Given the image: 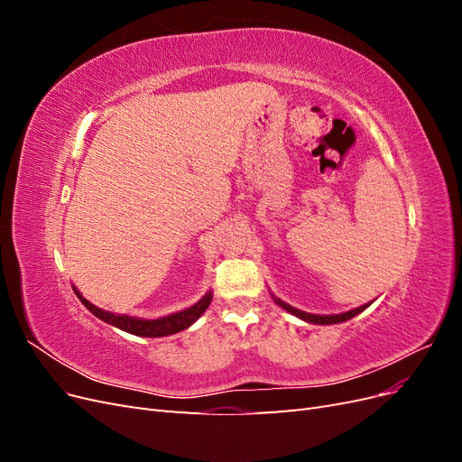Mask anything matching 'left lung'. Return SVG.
I'll list each match as a JSON object with an SVG mask.
<instances>
[{"label": "left lung", "mask_w": 462, "mask_h": 462, "mask_svg": "<svg viewBox=\"0 0 462 462\" xmlns=\"http://www.w3.org/2000/svg\"><path fill=\"white\" fill-rule=\"evenodd\" d=\"M272 299H273V302L277 304V306H282L283 310H287L289 314H292V316H297L299 319H304V321H309V324H318V326H331V324H341V321H346V319H351V318H355V316H358L360 312H365L368 306L374 302H366V304H362V306H358V309H353V310H348V312H341V314H310V312H304V310H299V309H295V306H291V304H287V302H283L282 299H277L273 292H272Z\"/></svg>", "instance_id": "8db88e82"}]
</instances>
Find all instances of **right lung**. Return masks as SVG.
<instances>
[{
	"instance_id": "add662e5",
	"label": "right lung",
	"mask_w": 462,
	"mask_h": 462,
	"mask_svg": "<svg viewBox=\"0 0 462 462\" xmlns=\"http://www.w3.org/2000/svg\"><path fill=\"white\" fill-rule=\"evenodd\" d=\"M73 289H75V295L80 299V302L85 304L96 318H100L102 321H106V324L119 328L131 335H138V337H165V335H173V333H179V331L190 328L194 321H197L206 312V309L209 306V302H212V297H214L212 291H208L199 302H194L185 310L167 314V316H162L156 319H146V318L116 314V312H107L104 309H97L96 304H92L90 300H87L80 295V291L77 287H73Z\"/></svg>"
}]
</instances>
